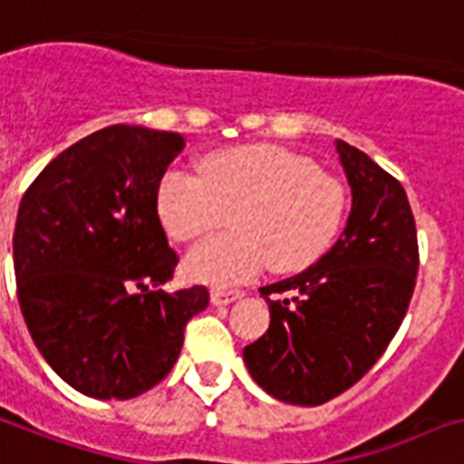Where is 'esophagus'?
<instances>
[{"label": "esophagus", "mask_w": 464, "mask_h": 464, "mask_svg": "<svg viewBox=\"0 0 464 464\" xmlns=\"http://www.w3.org/2000/svg\"><path fill=\"white\" fill-rule=\"evenodd\" d=\"M242 295V290L237 288H215L213 293H210V300H213V304H229L235 303V300H239Z\"/></svg>", "instance_id": "34e87169"}]
</instances>
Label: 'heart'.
Masks as SVG:
<instances>
[{
	"label": "heart",
	"mask_w": 464,
	"mask_h": 464,
	"mask_svg": "<svg viewBox=\"0 0 464 464\" xmlns=\"http://www.w3.org/2000/svg\"><path fill=\"white\" fill-rule=\"evenodd\" d=\"M200 176L169 171L157 191V213L176 242L213 232L229 215V232L188 251V281L235 285L268 261L273 271H300L339 235L346 191L310 157L276 145H239L203 157Z\"/></svg>",
	"instance_id": "1"
}]
</instances>
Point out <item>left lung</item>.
I'll return each mask as SVG.
<instances>
[{"label": "left lung", "mask_w": 464, "mask_h": 464, "mask_svg": "<svg viewBox=\"0 0 464 464\" xmlns=\"http://www.w3.org/2000/svg\"><path fill=\"white\" fill-rule=\"evenodd\" d=\"M353 206L339 242L293 278L261 288L268 332L244 348L258 387L317 407L368 372L400 329L419 271L416 222L401 183L336 140Z\"/></svg>", "instance_id": "1"}]
</instances>
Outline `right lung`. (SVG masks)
<instances>
[{
    "label": "right lung",
    "instance_id": "right-lung-1",
    "mask_svg": "<svg viewBox=\"0 0 464 464\" xmlns=\"http://www.w3.org/2000/svg\"><path fill=\"white\" fill-rule=\"evenodd\" d=\"M179 132L109 125L57 154L24 193L14 227L21 314L77 392L132 400L167 378L206 285L164 293L179 254L157 213Z\"/></svg>",
    "mask_w": 464,
    "mask_h": 464
}]
</instances>
